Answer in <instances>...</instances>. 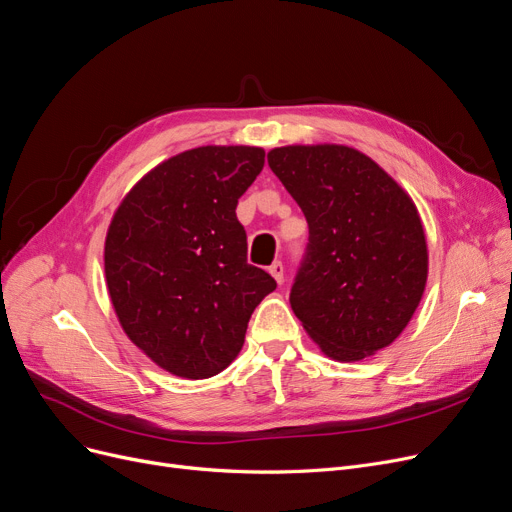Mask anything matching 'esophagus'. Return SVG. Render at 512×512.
I'll use <instances>...</instances> for the list:
<instances>
[{
  "label": "esophagus",
  "instance_id": "esophagus-1",
  "mask_svg": "<svg viewBox=\"0 0 512 512\" xmlns=\"http://www.w3.org/2000/svg\"><path fill=\"white\" fill-rule=\"evenodd\" d=\"M270 274L274 276V280H276L278 284L284 282V265H282V261H276V263L270 265Z\"/></svg>",
  "mask_w": 512,
  "mask_h": 512
}]
</instances>
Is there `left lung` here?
I'll list each match as a JSON object with an SVG mask.
<instances>
[{"label": "left lung", "mask_w": 512, "mask_h": 512, "mask_svg": "<svg viewBox=\"0 0 512 512\" xmlns=\"http://www.w3.org/2000/svg\"><path fill=\"white\" fill-rule=\"evenodd\" d=\"M268 163L309 226L291 288L309 337L339 362L391 345L427 284V240L412 198L349 146H282Z\"/></svg>", "instance_id": "8db88e82"}]
</instances>
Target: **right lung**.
Segmentation results:
<instances>
[{
  "mask_svg": "<svg viewBox=\"0 0 512 512\" xmlns=\"http://www.w3.org/2000/svg\"><path fill=\"white\" fill-rule=\"evenodd\" d=\"M263 148L201 146L154 167L119 205L104 244L108 295L125 335L175 376L230 366L276 280L247 261L238 198Z\"/></svg>",
  "mask_w": 512,
  "mask_h": 512,
  "instance_id": "obj_1",
  "label": "right lung"
}]
</instances>
